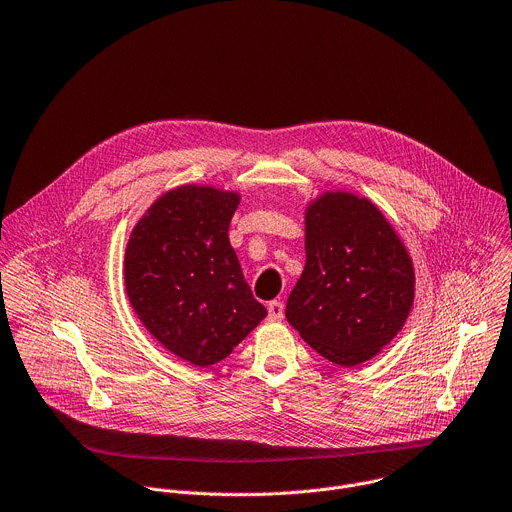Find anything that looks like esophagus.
I'll return each mask as SVG.
<instances>
[{
  "label": "esophagus",
  "instance_id": "34e87169",
  "mask_svg": "<svg viewBox=\"0 0 512 512\" xmlns=\"http://www.w3.org/2000/svg\"><path fill=\"white\" fill-rule=\"evenodd\" d=\"M267 319L269 321H281L283 319V315H285V307H283V303L281 301H271L269 305H267Z\"/></svg>",
  "mask_w": 512,
  "mask_h": 512
}]
</instances>
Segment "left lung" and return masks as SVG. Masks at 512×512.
I'll return each instance as SVG.
<instances>
[{"instance_id": "1", "label": "left lung", "mask_w": 512, "mask_h": 512, "mask_svg": "<svg viewBox=\"0 0 512 512\" xmlns=\"http://www.w3.org/2000/svg\"><path fill=\"white\" fill-rule=\"evenodd\" d=\"M414 301L412 259L382 211L352 193H325L305 211V267L285 317L337 366L374 358Z\"/></svg>"}]
</instances>
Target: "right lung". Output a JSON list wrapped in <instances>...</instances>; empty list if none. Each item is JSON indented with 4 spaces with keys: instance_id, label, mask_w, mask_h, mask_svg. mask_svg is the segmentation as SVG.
I'll use <instances>...</instances> for the list:
<instances>
[{
    "instance_id": "add662e5",
    "label": "right lung",
    "mask_w": 512,
    "mask_h": 512,
    "mask_svg": "<svg viewBox=\"0 0 512 512\" xmlns=\"http://www.w3.org/2000/svg\"><path fill=\"white\" fill-rule=\"evenodd\" d=\"M237 207V193L179 187L154 201L126 245L132 309L156 342L199 368L225 360L267 315L229 243Z\"/></svg>"
}]
</instances>
